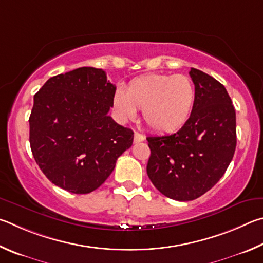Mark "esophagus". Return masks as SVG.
Masks as SVG:
<instances>
[{
    "label": "esophagus",
    "mask_w": 263,
    "mask_h": 263,
    "mask_svg": "<svg viewBox=\"0 0 263 263\" xmlns=\"http://www.w3.org/2000/svg\"><path fill=\"white\" fill-rule=\"evenodd\" d=\"M145 140V137L143 134H141L139 132H135L134 134V142L135 143H140V142H143Z\"/></svg>",
    "instance_id": "1"
}]
</instances>
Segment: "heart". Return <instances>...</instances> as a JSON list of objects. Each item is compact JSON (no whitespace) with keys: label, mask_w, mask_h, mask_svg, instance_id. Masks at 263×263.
<instances>
[{"label":"heart","mask_w":263,"mask_h":263,"mask_svg":"<svg viewBox=\"0 0 263 263\" xmlns=\"http://www.w3.org/2000/svg\"><path fill=\"white\" fill-rule=\"evenodd\" d=\"M195 98V85L188 76L150 73L130 81L126 91H115L113 107L123 121L135 119L137 109H142L149 128L173 133L188 121Z\"/></svg>","instance_id":"1"}]
</instances>
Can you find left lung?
<instances>
[{
    "label": "left lung",
    "instance_id": "obj_1",
    "mask_svg": "<svg viewBox=\"0 0 263 263\" xmlns=\"http://www.w3.org/2000/svg\"><path fill=\"white\" fill-rule=\"evenodd\" d=\"M196 98L181 129L171 135L149 136L146 173L163 195L195 200L218 182L237 145L236 110L227 89L208 73L192 68Z\"/></svg>",
    "mask_w": 263,
    "mask_h": 263
}]
</instances>
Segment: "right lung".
<instances>
[{
  "mask_svg": "<svg viewBox=\"0 0 263 263\" xmlns=\"http://www.w3.org/2000/svg\"><path fill=\"white\" fill-rule=\"evenodd\" d=\"M115 85L103 69L82 67L50 77L34 95L30 145L49 181L73 194L103 185L134 140L107 114Z\"/></svg>",
  "mask_w": 263,
  "mask_h": 263,
  "instance_id": "right-lung-1",
  "label": "right lung"
}]
</instances>
